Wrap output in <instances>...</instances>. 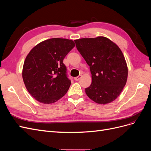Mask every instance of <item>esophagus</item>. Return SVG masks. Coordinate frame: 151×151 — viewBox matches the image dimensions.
I'll return each mask as SVG.
<instances>
[{
	"instance_id": "obj_1",
	"label": "esophagus",
	"mask_w": 151,
	"mask_h": 151,
	"mask_svg": "<svg viewBox=\"0 0 151 151\" xmlns=\"http://www.w3.org/2000/svg\"><path fill=\"white\" fill-rule=\"evenodd\" d=\"M81 77H82V76H81V75H79V76L74 77V80H75V81H79V80L81 78Z\"/></svg>"
}]
</instances>
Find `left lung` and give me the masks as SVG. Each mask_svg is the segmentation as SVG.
<instances>
[{"mask_svg": "<svg viewBox=\"0 0 151 151\" xmlns=\"http://www.w3.org/2000/svg\"><path fill=\"white\" fill-rule=\"evenodd\" d=\"M76 48L89 66L92 83L87 96L98 104L111 103L126 84L128 68L120 48L103 36L74 41Z\"/></svg>", "mask_w": 151, "mask_h": 151, "instance_id": "1", "label": "left lung"}]
</instances>
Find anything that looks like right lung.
Listing matches in <instances>:
<instances>
[{"instance_id": "obj_1", "label": "right lung", "mask_w": 151, "mask_h": 151, "mask_svg": "<svg viewBox=\"0 0 151 151\" xmlns=\"http://www.w3.org/2000/svg\"><path fill=\"white\" fill-rule=\"evenodd\" d=\"M75 47L72 40L52 38L41 42L27 55L22 79L36 100L52 104L64 96L71 84L63 59Z\"/></svg>"}]
</instances>
